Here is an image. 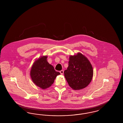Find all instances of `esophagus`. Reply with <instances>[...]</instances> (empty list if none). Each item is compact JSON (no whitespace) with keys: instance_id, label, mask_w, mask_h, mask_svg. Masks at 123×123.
Masks as SVG:
<instances>
[{"instance_id":"1","label":"esophagus","mask_w":123,"mask_h":123,"mask_svg":"<svg viewBox=\"0 0 123 123\" xmlns=\"http://www.w3.org/2000/svg\"><path fill=\"white\" fill-rule=\"evenodd\" d=\"M59 72L60 73V74H61V75H63V74H64V70H60V71H59Z\"/></svg>"}]
</instances>
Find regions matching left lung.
Returning <instances> with one entry per match:
<instances>
[{"label":"left lung","mask_w":123,"mask_h":123,"mask_svg":"<svg viewBox=\"0 0 123 123\" xmlns=\"http://www.w3.org/2000/svg\"><path fill=\"white\" fill-rule=\"evenodd\" d=\"M65 78L69 85L74 90L86 87L91 82L93 67L88 59L81 53L70 56L67 69L64 71Z\"/></svg>","instance_id":"obj_1"}]
</instances>
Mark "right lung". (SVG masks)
I'll use <instances>...</instances> for the list:
<instances>
[{"mask_svg": "<svg viewBox=\"0 0 123 123\" xmlns=\"http://www.w3.org/2000/svg\"><path fill=\"white\" fill-rule=\"evenodd\" d=\"M47 59V56H43L37 60L30 71L32 81L35 85L42 89L50 87L57 76L60 74L48 63Z\"/></svg>", "mask_w": 123, "mask_h": 123, "instance_id": "add662e5", "label": "right lung"}]
</instances>
